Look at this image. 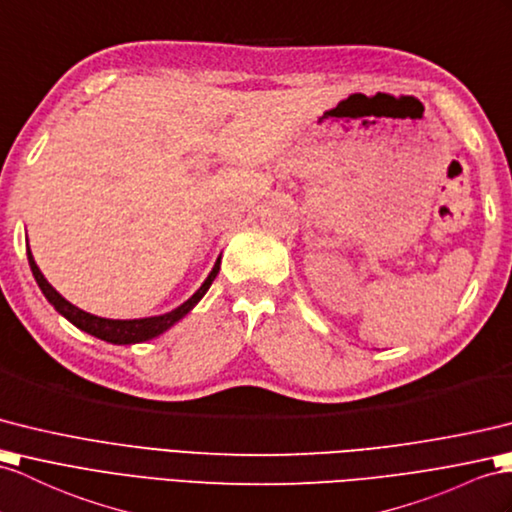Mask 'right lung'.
<instances>
[{
    "label": "right lung",
    "instance_id": "right-lung-1",
    "mask_svg": "<svg viewBox=\"0 0 512 512\" xmlns=\"http://www.w3.org/2000/svg\"><path fill=\"white\" fill-rule=\"evenodd\" d=\"M28 263H30V269H32V276H34L36 284H39V289L47 297V302L52 304L62 317L69 319L73 326L97 336V339L108 341V343L132 345V343H143V341L154 339V336L169 330L173 323H178L186 313H189V310L199 302V299L206 295V291L210 289V284H213V280L217 278L221 258H217V263H215L213 271L208 273V278L204 280V284L199 286V289L189 299H186L182 306H178L176 310H171V313L158 315V317H145V319H104V317H95L91 313H84L82 308L67 302V299L62 297L54 289V286L45 280L41 269L36 267V263H34V256L30 252V247H28Z\"/></svg>",
    "mask_w": 512,
    "mask_h": 512
}]
</instances>
